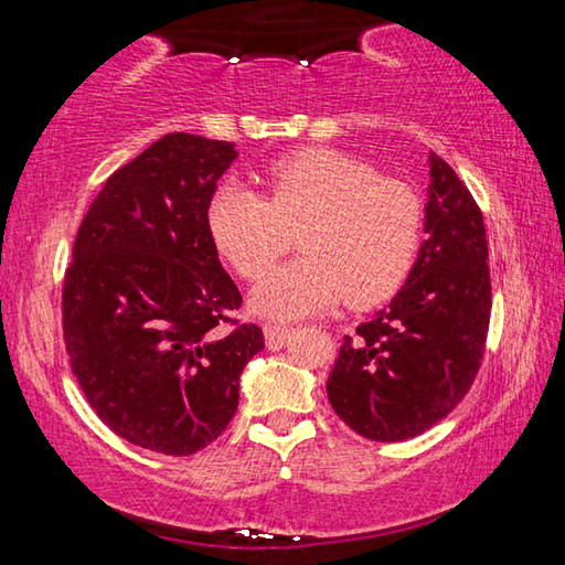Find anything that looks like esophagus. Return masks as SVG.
I'll return each instance as SVG.
<instances>
[{
	"label": "esophagus",
	"mask_w": 565,
	"mask_h": 565,
	"mask_svg": "<svg viewBox=\"0 0 565 565\" xmlns=\"http://www.w3.org/2000/svg\"><path fill=\"white\" fill-rule=\"evenodd\" d=\"M289 327H286V323H264V337H266V341L269 343H276V341H281V339H286L289 337Z\"/></svg>",
	"instance_id": "1"
}]
</instances>
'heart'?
<instances>
[{"label":"heart","mask_w":565,"mask_h":565,"mask_svg":"<svg viewBox=\"0 0 565 565\" xmlns=\"http://www.w3.org/2000/svg\"><path fill=\"white\" fill-rule=\"evenodd\" d=\"M264 196L228 179L206 206L218 254L256 279L299 228V259L254 286L252 306L271 319H299L341 299L371 306L388 299L414 266L420 202L408 184L376 177L366 161L333 149H303L259 174Z\"/></svg>","instance_id":"heart-1"}]
</instances>
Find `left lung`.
<instances>
[{
    "label": "left lung",
    "instance_id": "1",
    "mask_svg": "<svg viewBox=\"0 0 565 565\" xmlns=\"http://www.w3.org/2000/svg\"><path fill=\"white\" fill-rule=\"evenodd\" d=\"M426 242L406 284L341 343L327 381L343 424L371 441H406L456 408L483 359L491 319L481 209L428 151Z\"/></svg>",
    "mask_w": 565,
    "mask_h": 565
}]
</instances>
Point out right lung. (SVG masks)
Returning a JSON list of instances; mask_svg holds the SVG:
<instances>
[{
  "label": "right lung",
  "instance_id": "add662e5",
  "mask_svg": "<svg viewBox=\"0 0 565 565\" xmlns=\"http://www.w3.org/2000/svg\"><path fill=\"white\" fill-rule=\"evenodd\" d=\"M232 141L171 131L107 179L76 232L62 321L72 371L129 444L189 456L222 436L238 379L264 349L209 236L206 206Z\"/></svg>",
  "mask_w": 565,
  "mask_h": 565
}]
</instances>
